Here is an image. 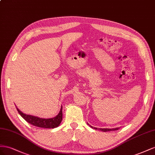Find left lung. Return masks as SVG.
<instances>
[{"label":"left lung","mask_w":155,"mask_h":155,"mask_svg":"<svg viewBox=\"0 0 155 155\" xmlns=\"http://www.w3.org/2000/svg\"><path fill=\"white\" fill-rule=\"evenodd\" d=\"M88 124V123H87ZM89 125V124H88ZM91 128H93V129H96V130H101V131H103V132H108V131H112V130H118L119 128H116V129H97V128H96V127H93L92 126H90Z\"/></svg>","instance_id":"obj_1"}]
</instances>
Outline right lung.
<instances>
[{"instance_id": "right-lung-1", "label": "right lung", "mask_w": 155, "mask_h": 155, "mask_svg": "<svg viewBox=\"0 0 155 155\" xmlns=\"http://www.w3.org/2000/svg\"><path fill=\"white\" fill-rule=\"evenodd\" d=\"M17 110L26 121L38 127L45 128V129H54V128L58 127L62 121V107L61 108L59 114L55 117L50 119H43L30 116V115H26L21 112L18 108H17Z\"/></svg>"}]
</instances>
